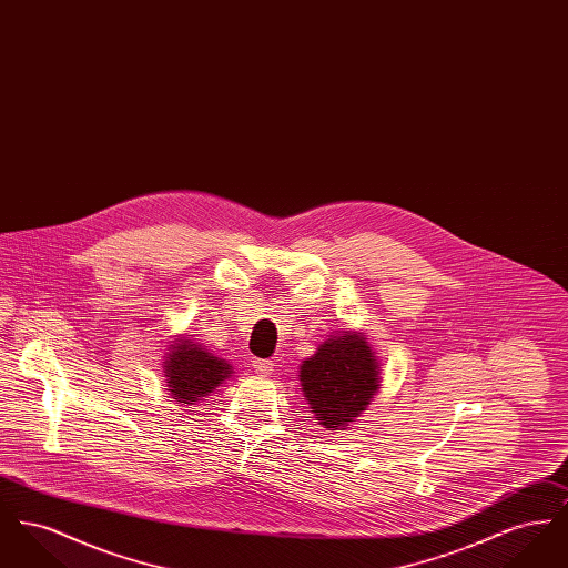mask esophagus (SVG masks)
<instances>
[{"instance_id": "34e87169", "label": "esophagus", "mask_w": 568, "mask_h": 568, "mask_svg": "<svg viewBox=\"0 0 568 568\" xmlns=\"http://www.w3.org/2000/svg\"><path fill=\"white\" fill-rule=\"evenodd\" d=\"M272 359H260V357H253V368H255V373H260V375H268L272 371Z\"/></svg>"}]
</instances>
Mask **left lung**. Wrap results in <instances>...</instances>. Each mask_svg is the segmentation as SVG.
<instances>
[{"label": "left lung", "instance_id": "left-lung-1", "mask_svg": "<svg viewBox=\"0 0 568 568\" xmlns=\"http://www.w3.org/2000/svg\"><path fill=\"white\" fill-rule=\"evenodd\" d=\"M304 396L325 428H343L371 405L378 389V364L364 334L327 338L300 366Z\"/></svg>", "mask_w": 568, "mask_h": 568}]
</instances>
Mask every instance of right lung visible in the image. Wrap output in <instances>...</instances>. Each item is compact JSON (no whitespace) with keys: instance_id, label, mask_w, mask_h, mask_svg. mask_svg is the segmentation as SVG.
I'll use <instances>...</instances> for the list:
<instances>
[{"instance_id":"1","label":"right lung","mask_w":568,"mask_h":568,"mask_svg":"<svg viewBox=\"0 0 568 568\" xmlns=\"http://www.w3.org/2000/svg\"><path fill=\"white\" fill-rule=\"evenodd\" d=\"M165 377L174 400L193 405L209 396L221 381L232 377V366L200 345H191V341H176L165 359Z\"/></svg>"}]
</instances>
